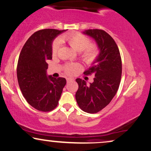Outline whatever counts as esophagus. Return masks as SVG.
<instances>
[{
  "mask_svg": "<svg viewBox=\"0 0 151 151\" xmlns=\"http://www.w3.org/2000/svg\"><path fill=\"white\" fill-rule=\"evenodd\" d=\"M71 81H72V79H71V78H67V82H71Z\"/></svg>",
  "mask_w": 151,
  "mask_h": 151,
  "instance_id": "esophagus-1",
  "label": "esophagus"
}]
</instances>
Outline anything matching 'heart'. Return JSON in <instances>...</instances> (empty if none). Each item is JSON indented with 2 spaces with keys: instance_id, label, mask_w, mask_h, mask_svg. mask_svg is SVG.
<instances>
[{
  "instance_id": "b5f03b06",
  "label": "heart",
  "mask_w": 151,
  "mask_h": 151,
  "mask_svg": "<svg viewBox=\"0 0 151 151\" xmlns=\"http://www.w3.org/2000/svg\"><path fill=\"white\" fill-rule=\"evenodd\" d=\"M60 42L67 43L74 50L80 52L82 59L88 64L93 62L98 55L99 51L97 46L94 44H89V39L80 33H72L64 35L59 39V41H54L52 46L53 55H55L58 52ZM79 68L78 64H68L65 67V72L69 74H72Z\"/></svg>"
}]
</instances>
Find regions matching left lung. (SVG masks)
<instances>
[{
  "instance_id": "obj_1",
  "label": "left lung",
  "mask_w": 151,
  "mask_h": 151,
  "mask_svg": "<svg viewBox=\"0 0 151 151\" xmlns=\"http://www.w3.org/2000/svg\"><path fill=\"white\" fill-rule=\"evenodd\" d=\"M82 34L93 39L99 54L92 67L84 74L94 75V82L88 84L82 79H77L79 89L75 97L81 110L96 113L105 107L115 97L120 85L122 62L115 41L103 30L88 29Z\"/></svg>"
}]
</instances>
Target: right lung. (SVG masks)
I'll return each instance as SVG.
<instances>
[{
	"label": "right lung",
	"instance_id": "right-lung-1",
	"mask_svg": "<svg viewBox=\"0 0 151 151\" xmlns=\"http://www.w3.org/2000/svg\"><path fill=\"white\" fill-rule=\"evenodd\" d=\"M67 30H39L29 38L20 53L17 78L20 89L28 103L42 112L57 107L65 78H54L47 74V61L52 59V42Z\"/></svg>",
	"mask_w": 151,
	"mask_h": 151
}]
</instances>
